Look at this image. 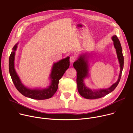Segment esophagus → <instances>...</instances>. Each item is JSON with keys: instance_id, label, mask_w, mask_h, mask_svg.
I'll list each match as a JSON object with an SVG mask.
<instances>
[{"instance_id": "obj_1", "label": "esophagus", "mask_w": 133, "mask_h": 133, "mask_svg": "<svg viewBox=\"0 0 133 133\" xmlns=\"http://www.w3.org/2000/svg\"><path fill=\"white\" fill-rule=\"evenodd\" d=\"M76 57L75 56H70V62L71 63H74L75 61H76Z\"/></svg>"}]
</instances>
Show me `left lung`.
<instances>
[{
    "instance_id": "obj_1",
    "label": "left lung",
    "mask_w": 133,
    "mask_h": 133,
    "mask_svg": "<svg viewBox=\"0 0 133 133\" xmlns=\"http://www.w3.org/2000/svg\"><path fill=\"white\" fill-rule=\"evenodd\" d=\"M111 39L113 41L114 46L116 49L117 58L120 64V72L117 82L112 84L110 87L105 89H91L86 87L84 82L85 78L88 77V59L90 54L86 52L81 54L77 61L73 64L74 68L77 71V89L79 94L86 99H97L104 97L114 90L118 85L122 76V72L124 67V57L122 52V48L120 42L116 35H114Z\"/></svg>"
}]
</instances>
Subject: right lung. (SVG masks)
<instances>
[{
  "instance_id": "1",
  "label": "right lung",
  "mask_w": 133,
  "mask_h": 133,
  "mask_svg": "<svg viewBox=\"0 0 133 133\" xmlns=\"http://www.w3.org/2000/svg\"><path fill=\"white\" fill-rule=\"evenodd\" d=\"M18 43L12 48L9 59V70L12 81L17 88L25 97L34 99L43 100L51 98L58 89L59 79L69 67V57L54 63L49 76L50 84L46 88L31 89L26 87L21 82L15 68V51Z\"/></svg>"
}]
</instances>
